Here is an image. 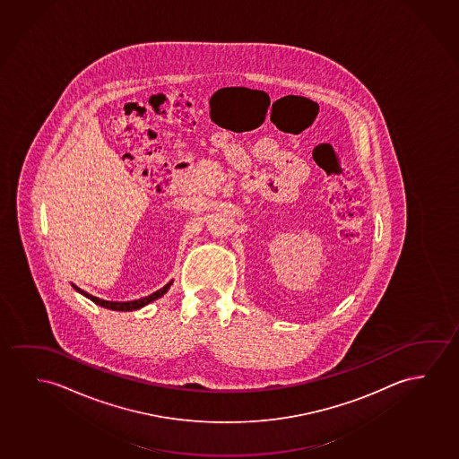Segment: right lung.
Segmentation results:
<instances>
[{
	"mask_svg": "<svg viewBox=\"0 0 459 459\" xmlns=\"http://www.w3.org/2000/svg\"><path fill=\"white\" fill-rule=\"evenodd\" d=\"M170 284H172V281L166 284V286L160 289V290H156V292L152 293V295H148V297H143V299H134V301H108V299H98V297H93V295H90V293L85 292V290H82L79 287L73 284L74 289L77 290V292L82 293L83 297H87V299H91L93 303L96 305L102 306V307H107V309H112V311H135V309H140V307H143V306L148 305V303H152L154 299H160L164 293H167V290L170 289Z\"/></svg>",
	"mask_w": 459,
	"mask_h": 459,
	"instance_id": "add662e5",
	"label": "right lung"
}]
</instances>
